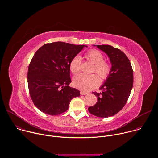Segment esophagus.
<instances>
[{
    "instance_id": "esophagus-1",
    "label": "esophagus",
    "mask_w": 158,
    "mask_h": 158,
    "mask_svg": "<svg viewBox=\"0 0 158 158\" xmlns=\"http://www.w3.org/2000/svg\"><path fill=\"white\" fill-rule=\"evenodd\" d=\"M80 93H81V95H82V96H83V95H85V94H87V92H85V91H81Z\"/></svg>"
}]
</instances>
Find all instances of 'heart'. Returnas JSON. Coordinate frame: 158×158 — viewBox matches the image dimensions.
I'll use <instances>...</instances> for the list:
<instances>
[{
    "label": "heart",
    "mask_w": 158,
    "mask_h": 158,
    "mask_svg": "<svg viewBox=\"0 0 158 158\" xmlns=\"http://www.w3.org/2000/svg\"><path fill=\"white\" fill-rule=\"evenodd\" d=\"M85 56L90 61L94 64L93 73H97L102 80L108 79L111 73L112 67L109 62L104 60L103 54L98 50L90 49L86 52ZM69 69L73 74H77L80 73L81 70V56L77 55L71 59L69 63ZM98 75L96 74H80L74 78L73 85L82 91H91L98 87L100 83V78Z\"/></svg>",
    "instance_id": "b5f03b06"
}]
</instances>
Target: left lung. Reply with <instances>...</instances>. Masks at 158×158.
<instances>
[{
    "mask_svg": "<svg viewBox=\"0 0 158 158\" xmlns=\"http://www.w3.org/2000/svg\"><path fill=\"white\" fill-rule=\"evenodd\" d=\"M97 47L109 56L112 71L100 89L102 91L93 93L98 102L88 110L91 114L104 118L114 116L125 106L133 85V71L128 57L120 49L110 45H98Z\"/></svg>",
    "mask_w": 158,
    "mask_h": 158,
    "instance_id": "8db88e82",
    "label": "left lung"
}]
</instances>
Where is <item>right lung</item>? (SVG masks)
<instances>
[{"instance_id":"add662e5","label":"right lung","mask_w":158,"mask_h":158,"mask_svg":"<svg viewBox=\"0 0 158 158\" xmlns=\"http://www.w3.org/2000/svg\"><path fill=\"white\" fill-rule=\"evenodd\" d=\"M84 46L54 42L44 44L34 54L28 68L29 92L34 105L44 113L62 114L71 101L80 96L79 90L69 86V63Z\"/></svg>"}]
</instances>
